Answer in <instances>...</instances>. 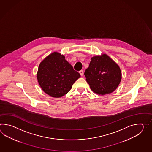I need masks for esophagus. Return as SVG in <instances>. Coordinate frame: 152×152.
<instances>
[{
    "instance_id": "34e87169",
    "label": "esophagus",
    "mask_w": 152,
    "mask_h": 152,
    "mask_svg": "<svg viewBox=\"0 0 152 152\" xmlns=\"http://www.w3.org/2000/svg\"><path fill=\"white\" fill-rule=\"evenodd\" d=\"M79 73L81 75V76H82L83 75V70H81V71H79Z\"/></svg>"
}]
</instances>
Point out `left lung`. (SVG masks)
Listing matches in <instances>:
<instances>
[{
	"instance_id": "1",
	"label": "left lung",
	"mask_w": 152,
	"mask_h": 152,
	"mask_svg": "<svg viewBox=\"0 0 152 152\" xmlns=\"http://www.w3.org/2000/svg\"><path fill=\"white\" fill-rule=\"evenodd\" d=\"M84 75L91 91L101 95L115 91L121 80L119 66L106 54L91 57Z\"/></svg>"
}]
</instances>
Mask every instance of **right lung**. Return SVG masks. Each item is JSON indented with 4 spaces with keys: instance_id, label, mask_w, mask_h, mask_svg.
<instances>
[{
    "instance_id": "right-lung-1",
    "label": "right lung",
    "mask_w": 152,
    "mask_h": 152,
    "mask_svg": "<svg viewBox=\"0 0 152 152\" xmlns=\"http://www.w3.org/2000/svg\"><path fill=\"white\" fill-rule=\"evenodd\" d=\"M80 76L64 55L57 52L47 56L39 64L37 72L41 88L53 98H61L67 94Z\"/></svg>"
}]
</instances>
